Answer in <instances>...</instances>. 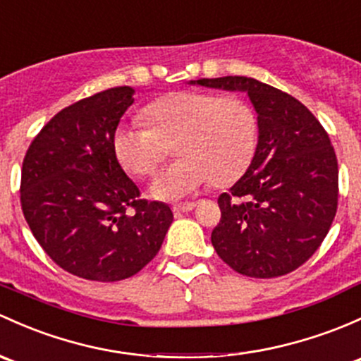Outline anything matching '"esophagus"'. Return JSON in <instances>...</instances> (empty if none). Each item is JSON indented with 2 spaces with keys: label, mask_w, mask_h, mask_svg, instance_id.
Masks as SVG:
<instances>
[{
  "label": "esophagus",
  "mask_w": 361,
  "mask_h": 361,
  "mask_svg": "<svg viewBox=\"0 0 361 361\" xmlns=\"http://www.w3.org/2000/svg\"><path fill=\"white\" fill-rule=\"evenodd\" d=\"M195 202H187V204H178V206H173L174 214H181V212H190L193 207H195Z\"/></svg>",
  "instance_id": "34e87169"
}]
</instances>
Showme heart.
I'll return each instance as SVG.
<instances>
[{
  "mask_svg": "<svg viewBox=\"0 0 361 361\" xmlns=\"http://www.w3.org/2000/svg\"><path fill=\"white\" fill-rule=\"evenodd\" d=\"M147 124L121 123L112 135L117 161L135 176H149L176 143L180 159L150 185V195L181 200L214 181L233 183L257 147V117L245 100L204 91H176L143 109Z\"/></svg>",
  "mask_w": 361,
  "mask_h": 361,
  "instance_id": "b5f03b06",
  "label": "heart"
}]
</instances>
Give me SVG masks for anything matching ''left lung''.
<instances>
[{
  "mask_svg": "<svg viewBox=\"0 0 361 361\" xmlns=\"http://www.w3.org/2000/svg\"><path fill=\"white\" fill-rule=\"evenodd\" d=\"M190 85L247 93L257 116V147L244 176L218 199L211 242L235 271L286 275L310 259L337 211V159L317 117L290 94L244 75Z\"/></svg>",
  "mask_w": 361,
  "mask_h": 361,
  "instance_id": "8db88e82",
  "label": "left lung"
}]
</instances>
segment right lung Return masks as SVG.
<instances>
[{
  "label": "right lung",
  "mask_w": 361,
  "mask_h": 361,
  "mask_svg": "<svg viewBox=\"0 0 361 361\" xmlns=\"http://www.w3.org/2000/svg\"><path fill=\"white\" fill-rule=\"evenodd\" d=\"M133 93L117 86L60 111L22 164L20 202L30 231L60 268L86 280L117 282L138 273L173 223L168 204L138 199L114 154L112 135Z\"/></svg>",
  "instance_id": "obj_1"
}]
</instances>
